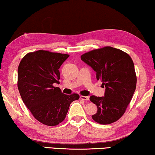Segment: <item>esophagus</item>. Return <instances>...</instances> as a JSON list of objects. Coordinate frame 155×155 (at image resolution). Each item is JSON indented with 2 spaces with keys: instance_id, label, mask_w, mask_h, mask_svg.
I'll list each match as a JSON object with an SVG mask.
<instances>
[{
  "instance_id": "obj_1",
  "label": "esophagus",
  "mask_w": 155,
  "mask_h": 155,
  "mask_svg": "<svg viewBox=\"0 0 155 155\" xmlns=\"http://www.w3.org/2000/svg\"><path fill=\"white\" fill-rule=\"evenodd\" d=\"M80 98L81 100H85V101H87V100H89V97L88 96H83V95H81Z\"/></svg>"
}]
</instances>
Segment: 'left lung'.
I'll return each instance as SVG.
<instances>
[{
	"mask_svg": "<svg viewBox=\"0 0 155 155\" xmlns=\"http://www.w3.org/2000/svg\"><path fill=\"white\" fill-rule=\"evenodd\" d=\"M81 59L96 72L97 80L105 87L104 96L89 97L97 107L93 119L102 125L117 121L124 114L136 90L137 78L131 57L121 50L105 47L86 53Z\"/></svg>",
	"mask_w": 155,
	"mask_h": 155,
	"instance_id": "8db88e82",
	"label": "left lung"
}]
</instances>
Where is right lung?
<instances>
[{"mask_svg":"<svg viewBox=\"0 0 155 155\" xmlns=\"http://www.w3.org/2000/svg\"><path fill=\"white\" fill-rule=\"evenodd\" d=\"M69 55L39 50L26 55L18 70V87L25 105L43 124L55 126L66 118L77 94L66 95L58 87L59 68Z\"/></svg>","mask_w":155,"mask_h":155,"instance_id":"1","label":"right lung"}]
</instances>
